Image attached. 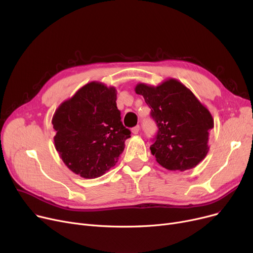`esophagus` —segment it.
<instances>
[{"instance_id":"34e87169","label":"esophagus","mask_w":253,"mask_h":253,"mask_svg":"<svg viewBox=\"0 0 253 253\" xmlns=\"http://www.w3.org/2000/svg\"><path fill=\"white\" fill-rule=\"evenodd\" d=\"M138 132H139V126H135L132 128V133L133 134H138Z\"/></svg>"}]
</instances>
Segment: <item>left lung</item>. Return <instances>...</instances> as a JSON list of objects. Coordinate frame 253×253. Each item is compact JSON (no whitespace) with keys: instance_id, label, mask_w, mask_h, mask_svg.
I'll return each mask as SVG.
<instances>
[{"instance_id":"left-lung-1","label":"left lung","mask_w":253,"mask_h":253,"mask_svg":"<svg viewBox=\"0 0 253 253\" xmlns=\"http://www.w3.org/2000/svg\"><path fill=\"white\" fill-rule=\"evenodd\" d=\"M134 90L152 109L159 128L150 148L157 162L170 171L192 169L202 162L214 121L194 93L173 78L158 86L138 83Z\"/></svg>"}]
</instances>
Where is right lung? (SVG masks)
<instances>
[{
  "label": "right lung",
  "mask_w": 253,
  "mask_h": 253,
  "mask_svg": "<svg viewBox=\"0 0 253 253\" xmlns=\"http://www.w3.org/2000/svg\"><path fill=\"white\" fill-rule=\"evenodd\" d=\"M117 90L92 81L60 103L52 118L54 147L74 173L91 179L116 165L130 137L117 109Z\"/></svg>",
  "instance_id": "add662e5"
}]
</instances>
